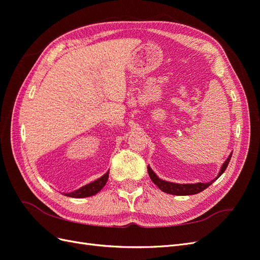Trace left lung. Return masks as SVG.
Segmentation results:
<instances>
[{"mask_svg":"<svg viewBox=\"0 0 260 260\" xmlns=\"http://www.w3.org/2000/svg\"><path fill=\"white\" fill-rule=\"evenodd\" d=\"M231 156H232V154H230L229 157L226 158V160L223 162L222 167H221V169H220L216 179H214L212 181H210V182H207V183L199 182V183H194V184H179V183H174V182H168V181L161 180L157 177L155 172L151 169V167L149 166L147 167V171H148L149 178L152 179L153 182L157 186H158L159 190H161L162 192L172 194V195H193V194H198V193L205 190V188H207L212 182H214V181H216L220 176L223 174L224 170L228 167V165H229Z\"/></svg>","mask_w":260,"mask_h":260,"instance_id":"1","label":"left lung"}]
</instances>
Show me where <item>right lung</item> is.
<instances>
[{"label": "right lung", "instance_id": "add662e5", "mask_svg": "<svg viewBox=\"0 0 260 260\" xmlns=\"http://www.w3.org/2000/svg\"><path fill=\"white\" fill-rule=\"evenodd\" d=\"M108 174H109V171H107L106 174L103 177H101L100 179L80 187L79 190H76V191L70 192V193H64V194L66 196H69V198H75V199H82V198H88V196L95 195L105 186L107 180H108Z\"/></svg>", "mask_w": 260, "mask_h": 260}]
</instances>
